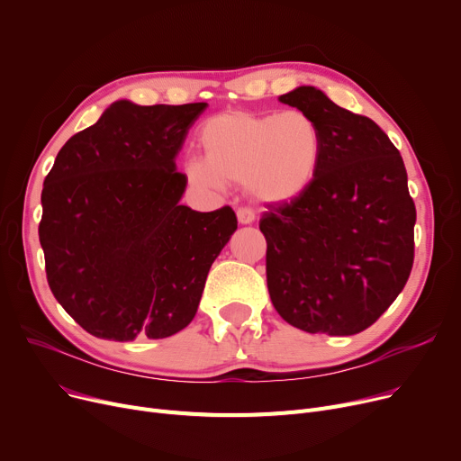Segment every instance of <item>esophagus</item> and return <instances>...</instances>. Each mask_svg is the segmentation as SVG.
Instances as JSON below:
<instances>
[{
  "label": "esophagus",
  "mask_w": 461,
  "mask_h": 461,
  "mask_svg": "<svg viewBox=\"0 0 461 461\" xmlns=\"http://www.w3.org/2000/svg\"><path fill=\"white\" fill-rule=\"evenodd\" d=\"M237 221H239V224H243V226L252 224L256 221V212L249 207H239L237 209Z\"/></svg>",
  "instance_id": "obj_1"
}]
</instances>
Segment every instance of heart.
I'll use <instances>...</instances> for the list:
<instances>
[{
	"instance_id": "1",
	"label": "heart",
	"mask_w": 461,
	"mask_h": 461,
	"mask_svg": "<svg viewBox=\"0 0 461 461\" xmlns=\"http://www.w3.org/2000/svg\"><path fill=\"white\" fill-rule=\"evenodd\" d=\"M203 157H188L183 174L198 190L245 183L265 203L294 202L316 181L323 136L308 113L230 110L207 117L198 129Z\"/></svg>"
}]
</instances>
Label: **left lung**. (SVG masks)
Segmentation results:
<instances>
[{
	"mask_svg": "<svg viewBox=\"0 0 461 461\" xmlns=\"http://www.w3.org/2000/svg\"><path fill=\"white\" fill-rule=\"evenodd\" d=\"M278 101L316 121L323 158L303 196L259 221L269 295L289 325L351 336L379 320L413 267L417 211L405 166L370 117L321 89L301 86Z\"/></svg>",
	"mask_w": 461,
	"mask_h": 461,
	"instance_id": "obj_1",
	"label": "left lung"
}]
</instances>
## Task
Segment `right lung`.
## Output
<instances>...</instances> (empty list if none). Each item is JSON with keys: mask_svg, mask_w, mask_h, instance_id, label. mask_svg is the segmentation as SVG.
<instances>
[{"mask_svg": "<svg viewBox=\"0 0 461 461\" xmlns=\"http://www.w3.org/2000/svg\"><path fill=\"white\" fill-rule=\"evenodd\" d=\"M205 103L115 101L68 138L42 188L46 278L96 338H167L196 316L209 269L237 230L231 207L192 211L176 157Z\"/></svg>", "mask_w": 461, "mask_h": 461, "instance_id": "obj_1", "label": "right lung"}]
</instances>
